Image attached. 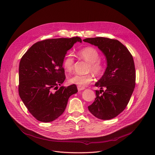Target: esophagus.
<instances>
[{"instance_id":"34e87169","label":"esophagus","mask_w":155,"mask_h":155,"mask_svg":"<svg viewBox=\"0 0 155 155\" xmlns=\"http://www.w3.org/2000/svg\"><path fill=\"white\" fill-rule=\"evenodd\" d=\"M77 89H78V91H80L84 90V89H85V87H80V86H77Z\"/></svg>"}]
</instances>
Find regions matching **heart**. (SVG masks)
I'll use <instances>...</instances> for the list:
<instances>
[{"instance_id": "obj_1", "label": "heart", "mask_w": 155, "mask_h": 155, "mask_svg": "<svg viewBox=\"0 0 155 155\" xmlns=\"http://www.w3.org/2000/svg\"><path fill=\"white\" fill-rule=\"evenodd\" d=\"M79 56L89 62L88 71H91L96 75L101 74L104 70L103 62L99 59V53L97 50L92 47H87L78 52ZM74 58L72 54L68 53L65 56L63 61V67L67 72H70L73 69ZM92 81L91 73L85 75L75 74L71 76L68 82L71 84H75L78 86L85 87Z\"/></svg>"}]
</instances>
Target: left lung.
I'll return each instance as SVG.
<instances>
[{
  "mask_svg": "<svg viewBox=\"0 0 155 155\" xmlns=\"http://www.w3.org/2000/svg\"><path fill=\"white\" fill-rule=\"evenodd\" d=\"M83 40L97 46L104 54L107 62L103 75L95 84L101 89L106 90L96 91L95 101L88 109L99 119L113 118L125 110L135 88L136 70L133 57L126 47L117 40L96 37Z\"/></svg>",
  "mask_w": 155,
  "mask_h": 155,
  "instance_id": "left-lung-1",
  "label": "left lung"
}]
</instances>
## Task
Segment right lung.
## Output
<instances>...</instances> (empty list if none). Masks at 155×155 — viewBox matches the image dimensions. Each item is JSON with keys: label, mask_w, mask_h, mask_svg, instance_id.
Masks as SVG:
<instances>
[{"label": "right lung", "mask_w": 155, "mask_h": 155, "mask_svg": "<svg viewBox=\"0 0 155 155\" xmlns=\"http://www.w3.org/2000/svg\"><path fill=\"white\" fill-rule=\"evenodd\" d=\"M77 42L81 43L82 39L44 40L33 44L21 59L19 95L29 112L40 122H52L61 116L69 97L78 92L75 85L58 89L66 78L63 59Z\"/></svg>", "instance_id": "right-lung-1"}]
</instances>
